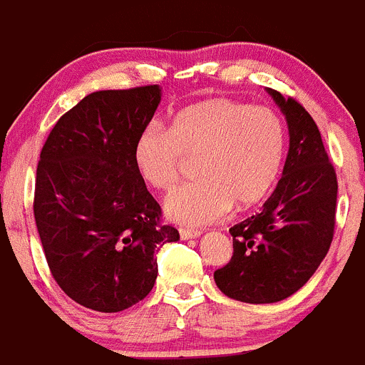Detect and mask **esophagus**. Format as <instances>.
<instances>
[{
  "instance_id": "obj_1",
  "label": "esophagus",
  "mask_w": 365,
  "mask_h": 365,
  "mask_svg": "<svg viewBox=\"0 0 365 365\" xmlns=\"http://www.w3.org/2000/svg\"><path fill=\"white\" fill-rule=\"evenodd\" d=\"M179 235H180V239H182V240H190V239H199V237L202 235V232H199V230L180 228Z\"/></svg>"
}]
</instances>
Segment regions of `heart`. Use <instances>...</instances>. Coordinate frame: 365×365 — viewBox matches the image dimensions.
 <instances>
[{"mask_svg":"<svg viewBox=\"0 0 365 365\" xmlns=\"http://www.w3.org/2000/svg\"><path fill=\"white\" fill-rule=\"evenodd\" d=\"M287 132L282 117L264 106L217 98L173 113L168 130L150 125L137 133L133 166L143 182L170 190L185 159L200 180L170 193L165 215L185 226H206L260 205L284 168Z\"/></svg>","mask_w":365,"mask_h":365,"instance_id":"obj_1","label":"heart"}]
</instances>
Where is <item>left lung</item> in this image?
<instances>
[{"instance_id": "1", "label": "left lung", "mask_w": 365, "mask_h": 365, "mask_svg": "<svg viewBox=\"0 0 365 365\" xmlns=\"http://www.w3.org/2000/svg\"><path fill=\"white\" fill-rule=\"evenodd\" d=\"M266 92L289 130L286 165L262 212L230 228L233 257L213 273L224 295L246 304L280 302L312 279L333 240L339 192L313 117L295 99Z\"/></svg>"}]
</instances>
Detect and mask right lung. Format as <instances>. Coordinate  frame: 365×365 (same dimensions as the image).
<instances>
[{
	"instance_id": "add662e5",
	"label": "right lung",
	"mask_w": 365,
	"mask_h": 365,
	"mask_svg": "<svg viewBox=\"0 0 365 365\" xmlns=\"http://www.w3.org/2000/svg\"><path fill=\"white\" fill-rule=\"evenodd\" d=\"M160 96L159 85L90 93L56 123L39 155L34 217L46 262L63 292L93 312L145 299L155 252L179 240L132 159Z\"/></svg>"
}]
</instances>
